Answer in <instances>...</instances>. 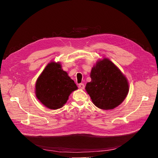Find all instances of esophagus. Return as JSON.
I'll return each mask as SVG.
<instances>
[{"label":"esophagus","instance_id":"esophagus-1","mask_svg":"<svg viewBox=\"0 0 158 158\" xmlns=\"http://www.w3.org/2000/svg\"><path fill=\"white\" fill-rule=\"evenodd\" d=\"M79 88L80 89H84L85 88V85L83 83H80L79 85Z\"/></svg>","mask_w":158,"mask_h":158}]
</instances>
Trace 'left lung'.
<instances>
[{
  "label": "left lung",
  "instance_id": "8db88e82",
  "mask_svg": "<svg viewBox=\"0 0 158 158\" xmlns=\"http://www.w3.org/2000/svg\"><path fill=\"white\" fill-rule=\"evenodd\" d=\"M92 81L86 90L98 108L112 110L119 106L129 92L126 77L110 60L98 61L90 73Z\"/></svg>",
  "mask_w": 158,
  "mask_h": 158
}]
</instances>
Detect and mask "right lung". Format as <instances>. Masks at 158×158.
<instances>
[{"label": "right lung", "mask_w": 158, "mask_h": 158, "mask_svg": "<svg viewBox=\"0 0 158 158\" xmlns=\"http://www.w3.org/2000/svg\"><path fill=\"white\" fill-rule=\"evenodd\" d=\"M77 89L68 73L61 69L60 63H48L36 82L38 100L51 110L61 108L73 91Z\"/></svg>", "instance_id": "right-lung-1"}]
</instances>
